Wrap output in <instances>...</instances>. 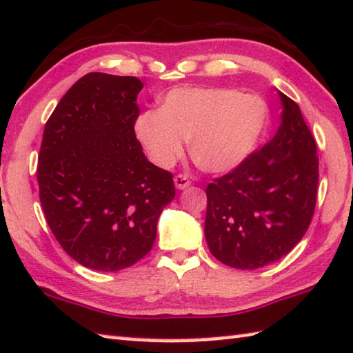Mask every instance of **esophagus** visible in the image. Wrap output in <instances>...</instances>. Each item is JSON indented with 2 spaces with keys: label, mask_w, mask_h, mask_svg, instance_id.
Masks as SVG:
<instances>
[{
  "label": "esophagus",
  "mask_w": 353,
  "mask_h": 353,
  "mask_svg": "<svg viewBox=\"0 0 353 353\" xmlns=\"http://www.w3.org/2000/svg\"><path fill=\"white\" fill-rule=\"evenodd\" d=\"M174 185H176V188L183 190V188L190 187L191 181H190V179H188L187 176H185V174H177V176L174 177Z\"/></svg>",
  "instance_id": "esophagus-1"
}]
</instances>
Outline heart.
<instances>
[{"label":"heart","instance_id":"obj_1","mask_svg":"<svg viewBox=\"0 0 353 353\" xmlns=\"http://www.w3.org/2000/svg\"><path fill=\"white\" fill-rule=\"evenodd\" d=\"M268 125V106L253 94L227 88L176 89L160 110L140 115L137 137L152 162L174 165L190 139L199 168L223 172L236 168L259 145Z\"/></svg>","mask_w":353,"mask_h":353}]
</instances>
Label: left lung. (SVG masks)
I'll return each mask as SVG.
<instances>
[{"instance_id":"obj_1","label":"left lung","mask_w":353,"mask_h":353,"mask_svg":"<svg viewBox=\"0 0 353 353\" xmlns=\"http://www.w3.org/2000/svg\"><path fill=\"white\" fill-rule=\"evenodd\" d=\"M283 123L272 140L207 185L205 238L222 264L253 270L292 252L318 197L316 142L299 106L279 92Z\"/></svg>"}]
</instances>
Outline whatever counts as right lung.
Segmentation results:
<instances>
[{"label":"right lung","mask_w":353,"mask_h":353,"mask_svg":"<svg viewBox=\"0 0 353 353\" xmlns=\"http://www.w3.org/2000/svg\"><path fill=\"white\" fill-rule=\"evenodd\" d=\"M137 77L91 72L50 114L37 181L50 232L79 264L101 272L148 254L176 196L170 171L148 162L136 137Z\"/></svg>","instance_id":"obj_1"}]
</instances>
